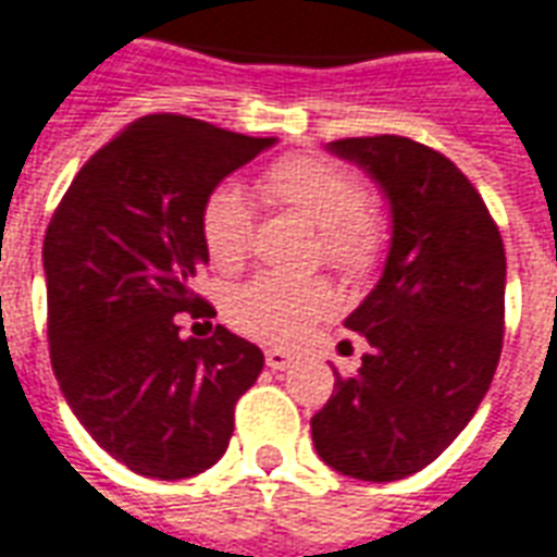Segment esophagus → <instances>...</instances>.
<instances>
[{
  "mask_svg": "<svg viewBox=\"0 0 557 557\" xmlns=\"http://www.w3.org/2000/svg\"><path fill=\"white\" fill-rule=\"evenodd\" d=\"M267 366H270L272 372H287L294 366V357L282 348H270L267 350Z\"/></svg>",
  "mask_w": 557,
  "mask_h": 557,
  "instance_id": "obj_1",
  "label": "esophagus"
}]
</instances>
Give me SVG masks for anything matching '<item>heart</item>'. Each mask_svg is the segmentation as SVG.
<instances>
[{"instance_id": "heart-1", "label": "heart", "mask_w": 557, "mask_h": 557, "mask_svg": "<svg viewBox=\"0 0 557 557\" xmlns=\"http://www.w3.org/2000/svg\"><path fill=\"white\" fill-rule=\"evenodd\" d=\"M260 191L272 207L290 209L318 227V246L326 267L362 278L377 267L384 251V224L366 207L360 180L326 156H285L267 168ZM200 243L212 267L239 270L251 248V207L236 185L212 188L197 215ZM335 311L333 287L318 278H285L263 272L227 297L224 314L239 330L263 345H297L314 323Z\"/></svg>"}]
</instances>
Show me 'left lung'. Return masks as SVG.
Segmentation results:
<instances>
[{"label":"left lung","instance_id":"8db88e82","mask_svg":"<svg viewBox=\"0 0 557 557\" xmlns=\"http://www.w3.org/2000/svg\"><path fill=\"white\" fill-rule=\"evenodd\" d=\"M389 200L384 275L345 326L366 335L360 372H335L311 417L314 449L338 474L389 483L435 461L480 408L504 345L507 258L471 180L398 134L326 146Z\"/></svg>","mask_w":557,"mask_h":557}]
</instances>
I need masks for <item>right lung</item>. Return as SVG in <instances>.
Masks as SVG:
<instances>
[{"label":"right lung","mask_w":557,"mask_h":557,"mask_svg":"<svg viewBox=\"0 0 557 557\" xmlns=\"http://www.w3.org/2000/svg\"><path fill=\"white\" fill-rule=\"evenodd\" d=\"M272 144L152 113L83 164L47 224L53 372L83 429L134 474L183 480L212 468L263 369L258 345L222 323L207 338L180 330L185 318H215L195 294L209 260L200 203Z\"/></svg>","instance_id":"right-lung-1"}]
</instances>
